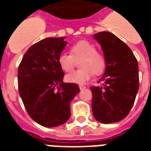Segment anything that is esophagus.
Wrapping results in <instances>:
<instances>
[{
    "mask_svg": "<svg viewBox=\"0 0 151 151\" xmlns=\"http://www.w3.org/2000/svg\"><path fill=\"white\" fill-rule=\"evenodd\" d=\"M79 88H80V90H83V89L86 88V86H85L80 85V86H79Z\"/></svg>",
    "mask_w": 151,
    "mask_h": 151,
    "instance_id": "obj_1",
    "label": "esophagus"
}]
</instances>
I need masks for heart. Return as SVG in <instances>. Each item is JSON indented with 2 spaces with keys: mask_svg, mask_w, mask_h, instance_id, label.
Returning a JSON list of instances; mask_svg holds the SVG:
<instances>
[{
  "mask_svg": "<svg viewBox=\"0 0 151 151\" xmlns=\"http://www.w3.org/2000/svg\"><path fill=\"white\" fill-rule=\"evenodd\" d=\"M80 68L73 71L65 77L66 81L70 83L84 84L91 78L92 74H100L106 67L104 56L96 52L95 46L89 41L81 40L70 47V54L61 53L58 57L60 68L65 71H71L74 65V60L81 59Z\"/></svg>",
  "mask_w": 151,
  "mask_h": 151,
  "instance_id": "b5f03b06",
  "label": "heart"
}]
</instances>
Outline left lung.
Wrapping results in <instances>:
<instances>
[{
	"instance_id": "8db88e82",
	"label": "left lung",
	"mask_w": 151,
	"mask_h": 151,
	"mask_svg": "<svg viewBox=\"0 0 151 151\" xmlns=\"http://www.w3.org/2000/svg\"><path fill=\"white\" fill-rule=\"evenodd\" d=\"M104 52L106 67L99 82L91 87L92 111L96 120L111 124L123 120L133 107L139 88L138 64L129 47L111 32L94 35Z\"/></svg>"
}]
</instances>
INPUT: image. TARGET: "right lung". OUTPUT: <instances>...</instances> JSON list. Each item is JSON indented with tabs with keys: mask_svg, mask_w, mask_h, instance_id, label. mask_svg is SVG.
Listing matches in <instances>:
<instances>
[{
	"mask_svg": "<svg viewBox=\"0 0 151 151\" xmlns=\"http://www.w3.org/2000/svg\"><path fill=\"white\" fill-rule=\"evenodd\" d=\"M65 37L46 38L29 48L18 70L19 95L29 116L47 128L65 124L70 117V102L80 91L75 83H65L58 57Z\"/></svg>",
	"mask_w": 151,
	"mask_h": 151,
	"instance_id": "right-lung-1",
	"label": "right lung"
}]
</instances>
